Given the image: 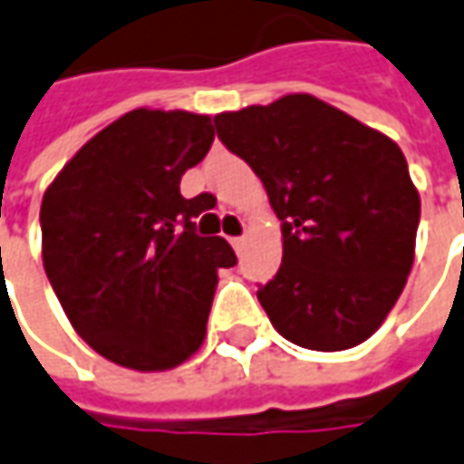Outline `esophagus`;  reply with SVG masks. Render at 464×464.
<instances>
[{
  "instance_id": "obj_1",
  "label": "esophagus",
  "mask_w": 464,
  "mask_h": 464,
  "mask_svg": "<svg viewBox=\"0 0 464 464\" xmlns=\"http://www.w3.org/2000/svg\"><path fill=\"white\" fill-rule=\"evenodd\" d=\"M244 241H246L244 236H233V238H231V246H233V249H236V252H238V249L244 246Z\"/></svg>"
}]
</instances>
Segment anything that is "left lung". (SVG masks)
<instances>
[{
    "instance_id": "1",
    "label": "left lung",
    "mask_w": 464,
    "mask_h": 464,
    "mask_svg": "<svg viewBox=\"0 0 464 464\" xmlns=\"http://www.w3.org/2000/svg\"><path fill=\"white\" fill-rule=\"evenodd\" d=\"M215 130L283 223V265L256 291L272 327L309 351L369 340L413 267L420 197L402 150L306 92L218 113Z\"/></svg>"
}]
</instances>
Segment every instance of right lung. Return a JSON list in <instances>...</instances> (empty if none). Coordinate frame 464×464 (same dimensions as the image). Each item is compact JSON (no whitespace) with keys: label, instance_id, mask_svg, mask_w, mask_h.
Masks as SVG:
<instances>
[{"label":"right lung","instance_id":"1","mask_svg":"<svg viewBox=\"0 0 464 464\" xmlns=\"http://www.w3.org/2000/svg\"><path fill=\"white\" fill-rule=\"evenodd\" d=\"M215 140L210 116L134 109L88 140L41 202L44 270L77 334L119 366L166 372L208 330L218 267L236 254L199 236L215 197L181 176Z\"/></svg>","mask_w":464,"mask_h":464}]
</instances>
